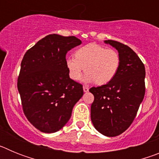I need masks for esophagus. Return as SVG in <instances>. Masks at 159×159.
Returning a JSON list of instances; mask_svg holds the SVG:
<instances>
[{
	"label": "esophagus",
	"mask_w": 159,
	"mask_h": 159,
	"mask_svg": "<svg viewBox=\"0 0 159 159\" xmlns=\"http://www.w3.org/2000/svg\"><path fill=\"white\" fill-rule=\"evenodd\" d=\"M83 88H84V92H88V91H89V88H88V86H84V87H83Z\"/></svg>",
	"instance_id": "esophagus-1"
}]
</instances>
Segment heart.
I'll use <instances>...</instances> for the list:
<instances>
[{"mask_svg": "<svg viewBox=\"0 0 159 159\" xmlns=\"http://www.w3.org/2000/svg\"><path fill=\"white\" fill-rule=\"evenodd\" d=\"M66 66L74 80H80L85 71L88 73L87 81L103 85L111 82L117 74L120 57L114 49L91 43L77 49L75 57H67Z\"/></svg>", "mask_w": 159, "mask_h": 159, "instance_id": "b5f03b06", "label": "heart"}]
</instances>
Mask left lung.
Wrapping results in <instances>:
<instances>
[{
  "label": "left lung",
  "instance_id": "left-lung-1",
  "mask_svg": "<svg viewBox=\"0 0 159 159\" xmlns=\"http://www.w3.org/2000/svg\"><path fill=\"white\" fill-rule=\"evenodd\" d=\"M116 48L120 57V67L111 82L93 87L91 119L103 135L121 134L130 126L145 95L144 64L130 47L116 40H105Z\"/></svg>",
  "mask_w": 159,
  "mask_h": 159
}]
</instances>
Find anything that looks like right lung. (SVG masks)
<instances>
[{"label":"right lung","mask_w":159,"mask_h":159,"mask_svg":"<svg viewBox=\"0 0 159 159\" xmlns=\"http://www.w3.org/2000/svg\"><path fill=\"white\" fill-rule=\"evenodd\" d=\"M81 43L75 36L50 34L24 56L17 88L25 116L41 132L62 128L84 95L83 85L70 79L66 66L67 52Z\"/></svg>","instance_id":"add662e5"}]
</instances>
